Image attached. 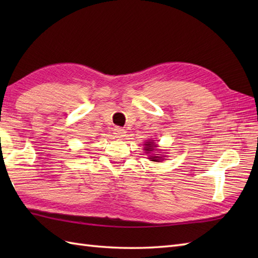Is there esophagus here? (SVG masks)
<instances>
[{"instance_id": "esophagus-1", "label": "esophagus", "mask_w": 258, "mask_h": 258, "mask_svg": "<svg viewBox=\"0 0 258 258\" xmlns=\"http://www.w3.org/2000/svg\"><path fill=\"white\" fill-rule=\"evenodd\" d=\"M125 130L124 128H120V127H115L114 128V136L116 139H123L125 136Z\"/></svg>"}]
</instances>
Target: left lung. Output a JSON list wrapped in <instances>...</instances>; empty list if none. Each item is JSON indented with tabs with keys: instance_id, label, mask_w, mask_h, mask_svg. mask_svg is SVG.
<instances>
[{
	"instance_id": "left-lung-1",
	"label": "left lung",
	"mask_w": 258,
	"mask_h": 258,
	"mask_svg": "<svg viewBox=\"0 0 258 258\" xmlns=\"http://www.w3.org/2000/svg\"><path fill=\"white\" fill-rule=\"evenodd\" d=\"M147 142L144 144V151L147 153H151V152H154V151H158L157 150V145L154 143V141L153 140H146ZM149 160L153 161V162H161L162 161V156L160 154H155V155H150L149 156Z\"/></svg>"
}]
</instances>
